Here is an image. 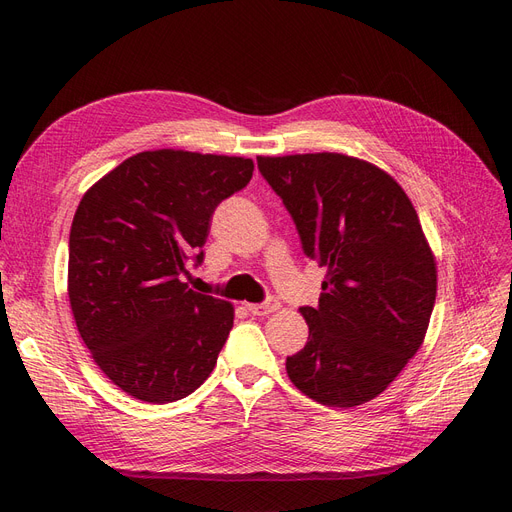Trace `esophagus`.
<instances>
[{"instance_id": "34e87169", "label": "esophagus", "mask_w": 512, "mask_h": 512, "mask_svg": "<svg viewBox=\"0 0 512 512\" xmlns=\"http://www.w3.org/2000/svg\"><path fill=\"white\" fill-rule=\"evenodd\" d=\"M247 309H250V314H254V316H269V314H273V312H277V309H280V301H277L275 297H269L265 303L247 305Z\"/></svg>"}]
</instances>
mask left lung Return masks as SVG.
I'll list each match as a JSON object with an SVG mask.
<instances>
[{"mask_svg":"<svg viewBox=\"0 0 512 512\" xmlns=\"http://www.w3.org/2000/svg\"><path fill=\"white\" fill-rule=\"evenodd\" d=\"M303 252L327 267L318 307H301L303 350L286 359L301 393L354 408L378 397L421 348L438 271L418 215L382 168L344 153L258 156Z\"/></svg>","mask_w":512,"mask_h":512,"instance_id":"left-lung-1","label":"left lung"}]
</instances>
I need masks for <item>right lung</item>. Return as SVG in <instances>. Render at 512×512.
Instances as JSON below:
<instances>
[{
  "label": "right lung",
  "instance_id": "right-lung-1",
  "mask_svg": "<svg viewBox=\"0 0 512 512\" xmlns=\"http://www.w3.org/2000/svg\"><path fill=\"white\" fill-rule=\"evenodd\" d=\"M250 158L143 151L91 185L70 228L68 297L106 378L147 404L194 393L218 363L230 303L188 288L211 215L243 190Z\"/></svg>",
  "mask_w": 512,
  "mask_h": 512
}]
</instances>
